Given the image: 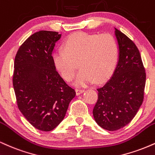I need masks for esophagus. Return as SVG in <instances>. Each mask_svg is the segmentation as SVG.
I'll return each mask as SVG.
<instances>
[{
	"instance_id": "34e87169",
	"label": "esophagus",
	"mask_w": 155,
	"mask_h": 155,
	"mask_svg": "<svg viewBox=\"0 0 155 155\" xmlns=\"http://www.w3.org/2000/svg\"><path fill=\"white\" fill-rule=\"evenodd\" d=\"M84 91H85V90L83 88L76 89V94H77V95H80V94H81L82 93H83Z\"/></svg>"
}]
</instances>
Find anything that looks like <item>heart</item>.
Returning <instances> with one entry per match:
<instances>
[{
	"label": "heart",
	"mask_w": 155,
	"mask_h": 155,
	"mask_svg": "<svg viewBox=\"0 0 155 155\" xmlns=\"http://www.w3.org/2000/svg\"><path fill=\"white\" fill-rule=\"evenodd\" d=\"M119 46L110 34L77 33L56 49L54 62L64 78L71 81L79 62L81 70L75 83L85 85L96 79L102 81L112 73L117 64Z\"/></svg>",
	"instance_id": "b5f03b06"
}]
</instances>
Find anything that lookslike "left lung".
<instances>
[{"mask_svg": "<svg viewBox=\"0 0 155 155\" xmlns=\"http://www.w3.org/2000/svg\"><path fill=\"white\" fill-rule=\"evenodd\" d=\"M119 60L113 74L97 88L98 99L93 110L100 127L114 131L128 125L141 106L146 84V72L135 43L115 28Z\"/></svg>", "mask_w": 155, "mask_h": 155, "instance_id": "1", "label": "left lung"}]
</instances>
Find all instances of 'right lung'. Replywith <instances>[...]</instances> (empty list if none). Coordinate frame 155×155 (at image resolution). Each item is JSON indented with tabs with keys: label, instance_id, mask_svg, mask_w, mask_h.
Masks as SVG:
<instances>
[{
	"label": "right lung",
	"instance_id": "add662e5",
	"mask_svg": "<svg viewBox=\"0 0 155 155\" xmlns=\"http://www.w3.org/2000/svg\"><path fill=\"white\" fill-rule=\"evenodd\" d=\"M61 34L41 30L30 35L18 49L13 86L20 112L32 126L50 131L62 121L76 93L64 81L52 56Z\"/></svg>",
	"mask_w": 155,
	"mask_h": 155
}]
</instances>
